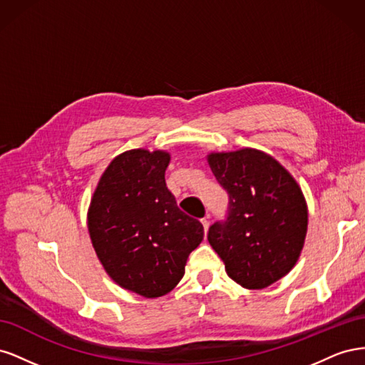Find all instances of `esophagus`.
I'll list each match as a JSON object with an SVG mask.
<instances>
[{
    "instance_id": "obj_1",
    "label": "esophagus",
    "mask_w": 365,
    "mask_h": 365,
    "mask_svg": "<svg viewBox=\"0 0 365 365\" xmlns=\"http://www.w3.org/2000/svg\"><path fill=\"white\" fill-rule=\"evenodd\" d=\"M201 222H202V225H204V231H205V233H207V231H208V219L207 217H204V219H201Z\"/></svg>"
}]
</instances>
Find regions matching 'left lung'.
<instances>
[{"label":"left lung","mask_w":365,"mask_h":365,"mask_svg":"<svg viewBox=\"0 0 365 365\" xmlns=\"http://www.w3.org/2000/svg\"><path fill=\"white\" fill-rule=\"evenodd\" d=\"M207 163L230 196L227 220L208 230L210 245L242 288H268L295 267L304 247L309 219L300 185L259 149L210 152Z\"/></svg>","instance_id":"left-lung-1"}]
</instances>
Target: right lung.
Wrapping results in <instances>:
<instances>
[{"label": "right lung", "mask_w": 365, "mask_h": 365, "mask_svg": "<svg viewBox=\"0 0 365 365\" xmlns=\"http://www.w3.org/2000/svg\"><path fill=\"white\" fill-rule=\"evenodd\" d=\"M168 150L130 149L109 163L88 208V233L103 269L145 298L169 294L185 272L204 227L165 187Z\"/></svg>", "instance_id": "obj_1"}]
</instances>
